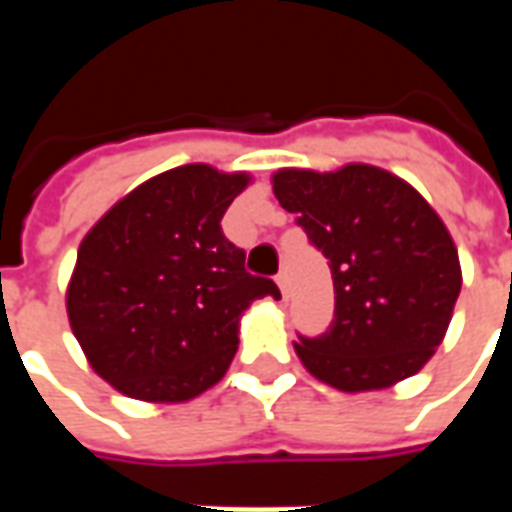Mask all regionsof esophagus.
I'll use <instances>...</instances> for the list:
<instances>
[{"instance_id": "obj_1", "label": "esophagus", "mask_w": 512, "mask_h": 512, "mask_svg": "<svg viewBox=\"0 0 512 512\" xmlns=\"http://www.w3.org/2000/svg\"><path fill=\"white\" fill-rule=\"evenodd\" d=\"M277 285H279V290H282V296H285V293H288V271H279Z\"/></svg>"}]
</instances>
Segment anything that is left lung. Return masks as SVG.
Wrapping results in <instances>:
<instances>
[{
	"label": "left lung",
	"mask_w": 512,
	"mask_h": 512,
	"mask_svg": "<svg viewBox=\"0 0 512 512\" xmlns=\"http://www.w3.org/2000/svg\"><path fill=\"white\" fill-rule=\"evenodd\" d=\"M274 194L329 260L334 321L299 337L301 365L340 392L386 389L419 373L461 293L452 235L406 180L370 164L279 169Z\"/></svg>",
	"instance_id": "1"
}]
</instances>
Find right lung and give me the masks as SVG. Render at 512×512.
<instances>
[{"instance_id": "1", "label": "right lung", "mask_w": 512, "mask_h": 512, "mask_svg": "<svg viewBox=\"0 0 512 512\" xmlns=\"http://www.w3.org/2000/svg\"><path fill=\"white\" fill-rule=\"evenodd\" d=\"M249 180L208 164L167 169L84 235L65 307L90 367L117 392L147 403L202 395L233 362L246 307L279 299L222 233Z\"/></svg>"}]
</instances>
